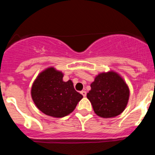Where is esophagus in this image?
Instances as JSON below:
<instances>
[{
  "instance_id": "1",
  "label": "esophagus",
  "mask_w": 155,
  "mask_h": 155,
  "mask_svg": "<svg viewBox=\"0 0 155 155\" xmlns=\"http://www.w3.org/2000/svg\"><path fill=\"white\" fill-rule=\"evenodd\" d=\"M81 94L84 97H85L86 94H87V92H86L85 91H81Z\"/></svg>"
}]
</instances>
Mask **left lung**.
I'll return each instance as SVG.
<instances>
[{"mask_svg":"<svg viewBox=\"0 0 155 155\" xmlns=\"http://www.w3.org/2000/svg\"><path fill=\"white\" fill-rule=\"evenodd\" d=\"M91 88L87 98L98 116L112 118L124 112L130 90L118 74L113 71L99 74L91 84Z\"/></svg>","mask_w":155,"mask_h":155,"instance_id":"1","label":"left lung"}]
</instances>
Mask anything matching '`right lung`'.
<instances>
[{
  "label": "right lung",
  "mask_w": 155,
  "mask_h": 155,
  "mask_svg": "<svg viewBox=\"0 0 155 155\" xmlns=\"http://www.w3.org/2000/svg\"><path fill=\"white\" fill-rule=\"evenodd\" d=\"M62 72L50 68L39 74L31 90L37 108L47 116L61 118L72 113L82 94L75 91L71 80L63 81Z\"/></svg>",
  "instance_id": "1"
}]
</instances>
